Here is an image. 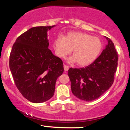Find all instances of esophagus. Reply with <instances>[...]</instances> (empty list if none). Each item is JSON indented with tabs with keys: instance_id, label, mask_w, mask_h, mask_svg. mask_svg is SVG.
<instances>
[{
	"instance_id": "esophagus-1",
	"label": "esophagus",
	"mask_w": 130,
	"mask_h": 130,
	"mask_svg": "<svg viewBox=\"0 0 130 130\" xmlns=\"http://www.w3.org/2000/svg\"><path fill=\"white\" fill-rule=\"evenodd\" d=\"M63 67H64V70H65V71H68V69H69V67H68V65H64Z\"/></svg>"
}]
</instances>
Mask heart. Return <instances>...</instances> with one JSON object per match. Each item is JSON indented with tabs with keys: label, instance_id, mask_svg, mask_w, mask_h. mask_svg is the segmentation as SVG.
I'll list each match as a JSON object with an SVG mask.
<instances>
[{
	"label": "heart",
	"instance_id": "obj_1",
	"mask_svg": "<svg viewBox=\"0 0 130 130\" xmlns=\"http://www.w3.org/2000/svg\"><path fill=\"white\" fill-rule=\"evenodd\" d=\"M54 47L57 55L61 58H65L73 50V56L69 62L85 67L96 60L103 49V43L99 38L87 33L71 32L65 38L58 37L54 42Z\"/></svg>",
	"mask_w": 130,
	"mask_h": 130
}]
</instances>
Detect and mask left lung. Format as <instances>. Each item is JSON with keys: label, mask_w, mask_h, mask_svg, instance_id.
Listing matches in <instances>:
<instances>
[{"label": "left lung", "mask_w": 130, "mask_h": 130, "mask_svg": "<svg viewBox=\"0 0 130 130\" xmlns=\"http://www.w3.org/2000/svg\"><path fill=\"white\" fill-rule=\"evenodd\" d=\"M105 38L108 44L93 63L84 68L68 70L72 93L82 100L91 101L97 99L114 83L118 53L112 40Z\"/></svg>", "instance_id": "obj_1"}]
</instances>
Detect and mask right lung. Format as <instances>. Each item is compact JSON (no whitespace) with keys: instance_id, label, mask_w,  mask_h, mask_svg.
Listing matches in <instances>:
<instances>
[{"instance_id":"right-lung-1","label":"right lung","mask_w":130,"mask_h":130,"mask_svg":"<svg viewBox=\"0 0 130 130\" xmlns=\"http://www.w3.org/2000/svg\"><path fill=\"white\" fill-rule=\"evenodd\" d=\"M52 26L32 27L13 44L9 65L13 80L22 96L35 103L47 101L54 94L63 62L48 48L47 30Z\"/></svg>"}]
</instances>
